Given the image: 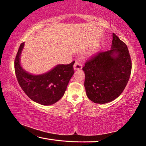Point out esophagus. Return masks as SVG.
I'll return each instance as SVG.
<instances>
[{
    "label": "esophagus",
    "instance_id": "34e87169",
    "mask_svg": "<svg viewBox=\"0 0 146 146\" xmlns=\"http://www.w3.org/2000/svg\"><path fill=\"white\" fill-rule=\"evenodd\" d=\"M82 68V63L80 62V61H76L75 64H74V69H75V70H81Z\"/></svg>",
    "mask_w": 146,
    "mask_h": 146
}]
</instances>
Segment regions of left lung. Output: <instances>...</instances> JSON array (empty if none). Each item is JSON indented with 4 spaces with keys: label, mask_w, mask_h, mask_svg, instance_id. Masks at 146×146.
I'll use <instances>...</instances> for the list:
<instances>
[{
    "label": "left lung",
    "mask_w": 146,
    "mask_h": 146,
    "mask_svg": "<svg viewBox=\"0 0 146 146\" xmlns=\"http://www.w3.org/2000/svg\"><path fill=\"white\" fill-rule=\"evenodd\" d=\"M131 67L126 44L113 33L111 49L93 55L82 68L88 97L97 104H106L116 99L129 81Z\"/></svg>",
    "instance_id": "8db88e82"
}]
</instances>
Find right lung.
I'll use <instances>...</instances> for the list:
<instances>
[{
  "mask_svg": "<svg viewBox=\"0 0 146 146\" xmlns=\"http://www.w3.org/2000/svg\"><path fill=\"white\" fill-rule=\"evenodd\" d=\"M24 43L20 46L15 59V71L22 90L34 102L44 106L56 103L63 97L69 81L74 74L75 61L64 65L59 64L43 75H33L22 68L20 56Z\"/></svg>",
  "mask_w": 146,
  "mask_h": 146,
  "instance_id": "obj_1",
  "label": "right lung"
}]
</instances>
